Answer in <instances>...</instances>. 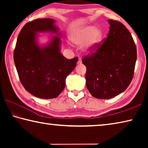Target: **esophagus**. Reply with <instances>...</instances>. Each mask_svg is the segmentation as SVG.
Segmentation results:
<instances>
[{"mask_svg": "<svg viewBox=\"0 0 148 148\" xmlns=\"http://www.w3.org/2000/svg\"><path fill=\"white\" fill-rule=\"evenodd\" d=\"M81 63H82V59H81V58H79V57L78 61H77V64H81Z\"/></svg>", "mask_w": 148, "mask_h": 148, "instance_id": "obj_1", "label": "esophagus"}]
</instances>
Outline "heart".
<instances>
[{
	"instance_id": "b5f03b06",
	"label": "heart",
	"mask_w": 148,
	"mask_h": 148,
	"mask_svg": "<svg viewBox=\"0 0 148 148\" xmlns=\"http://www.w3.org/2000/svg\"><path fill=\"white\" fill-rule=\"evenodd\" d=\"M103 34L101 29L95 26H87L79 29L73 36V41L77 45L86 44L91 51H95L102 42Z\"/></svg>"
}]
</instances>
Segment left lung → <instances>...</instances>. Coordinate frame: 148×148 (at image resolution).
Returning a JSON list of instances; mask_svg holds the SVG:
<instances>
[{
  "label": "left lung",
  "mask_w": 148,
  "mask_h": 148,
  "mask_svg": "<svg viewBox=\"0 0 148 148\" xmlns=\"http://www.w3.org/2000/svg\"><path fill=\"white\" fill-rule=\"evenodd\" d=\"M110 28L94 52L83 57L86 66V86L92 97L111 99L121 93L133 78L137 58L136 47L123 24L108 20Z\"/></svg>",
  "instance_id": "8db88e82"
}]
</instances>
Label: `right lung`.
Here are the masks:
<instances>
[{
  "instance_id": "add662e5",
  "label": "right lung",
  "mask_w": 148,
  "mask_h": 148,
  "mask_svg": "<svg viewBox=\"0 0 148 148\" xmlns=\"http://www.w3.org/2000/svg\"><path fill=\"white\" fill-rule=\"evenodd\" d=\"M54 21L45 18L27 23L19 32L14 51L15 65L24 88L34 96L45 99L56 98L61 93L66 76L78 60L77 57L68 59L60 53L59 37L55 36L48 46H38L36 32L57 33Z\"/></svg>"
}]
</instances>
